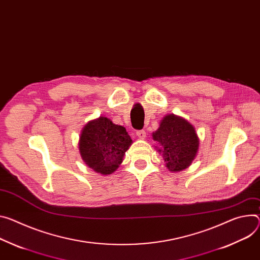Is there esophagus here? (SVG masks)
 <instances>
[{
    "label": "esophagus",
    "mask_w": 260,
    "mask_h": 260,
    "mask_svg": "<svg viewBox=\"0 0 260 260\" xmlns=\"http://www.w3.org/2000/svg\"><path fill=\"white\" fill-rule=\"evenodd\" d=\"M136 134L140 139H145V137H146V132L144 129H139L136 132Z\"/></svg>",
    "instance_id": "esophagus-1"
}]
</instances>
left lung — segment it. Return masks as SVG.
Returning a JSON list of instances; mask_svg holds the SVG:
<instances>
[{"label":"left lung","instance_id":"8db88e82","mask_svg":"<svg viewBox=\"0 0 260 260\" xmlns=\"http://www.w3.org/2000/svg\"><path fill=\"white\" fill-rule=\"evenodd\" d=\"M152 138L161 146L158 152H161L167 168L173 172L190 166L198 151L199 139L194 126L173 114L164 117Z\"/></svg>","mask_w":260,"mask_h":260}]
</instances>
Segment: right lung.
Masks as SVG:
<instances>
[{
  "mask_svg": "<svg viewBox=\"0 0 260 260\" xmlns=\"http://www.w3.org/2000/svg\"><path fill=\"white\" fill-rule=\"evenodd\" d=\"M132 142L123 126L114 124L107 117H100L83 128L79 149L88 167L108 175L119 167Z\"/></svg>",
  "mask_w": 260,
  "mask_h": 260,
  "instance_id": "right-lung-1",
  "label": "right lung"
}]
</instances>
